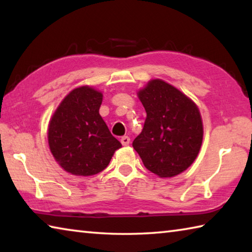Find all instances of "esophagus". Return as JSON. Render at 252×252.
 <instances>
[{"label":"esophagus","mask_w":252,"mask_h":252,"mask_svg":"<svg viewBox=\"0 0 252 252\" xmlns=\"http://www.w3.org/2000/svg\"><path fill=\"white\" fill-rule=\"evenodd\" d=\"M121 143L123 144V146H129V144H130V138H129V136H126V135L122 136V138H121Z\"/></svg>","instance_id":"34e87169"}]
</instances>
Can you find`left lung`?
Masks as SVG:
<instances>
[{"mask_svg": "<svg viewBox=\"0 0 252 252\" xmlns=\"http://www.w3.org/2000/svg\"><path fill=\"white\" fill-rule=\"evenodd\" d=\"M147 118L134 139V150L149 171L160 178L176 177L197 158L203 126L198 106L173 85L156 79L138 92Z\"/></svg>", "mask_w": 252, "mask_h": 252, "instance_id": "left-lung-1", "label": "left lung"}]
</instances>
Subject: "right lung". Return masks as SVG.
Segmentation results:
<instances>
[{
	"instance_id": "right-lung-1",
	"label": "right lung",
	"mask_w": 252,
	"mask_h": 252,
	"mask_svg": "<svg viewBox=\"0 0 252 252\" xmlns=\"http://www.w3.org/2000/svg\"><path fill=\"white\" fill-rule=\"evenodd\" d=\"M102 93L88 85L72 90L49 123V147L54 159L74 176H93L108 167L122 146L100 116Z\"/></svg>"
}]
</instances>
